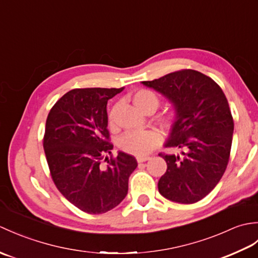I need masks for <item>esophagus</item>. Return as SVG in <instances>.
<instances>
[{
    "mask_svg": "<svg viewBox=\"0 0 258 258\" xmlns=\"http://www.w3.org/2000/svg\"><path fill=\"white\" fill-rule=\"evenodd\" d=\"M136 160H138V162L139 163H144V162H146V161H149L150 160V157L149 156H142V157H138L136 158Z\"/></svg>",
    "mask_w": 258,
    "mask_h": 258,
    "instance_id": "34e87169",
    "label": "esophagus"
}]
</instances>
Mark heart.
Listing matches in <instances>:
<instances>
[{"label":"heart","instance_id":"b5f03b06","mask_svg":"<svg viewBox=\"0 0 258 258\" xmlns=\"http://www.w3.org/2000/svg\"><path fill=\"white\" fill-rule=\"evenodd\" d=\"M132 102L143 113H153L158 106L157 96L149 90H139L132 95ZM115 122V111L108 114V124ZM162 142L161 134L156 131H131L119 140V149L135 156H144Z\"/></svg>","mask_w":258,"mask_h":258}]
</instances>
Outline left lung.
Here are the masks:
<instances>
[{"label":"left lung","mask_w":258,"mask_h":258,"mask_svg":"<svg viewBox=\"0 0 258 258\" xmlns=\"http://www.w3.org/2000/svg\"><path fill=\"white\" fill-rule=\"evenodd\" d=\"M142 83L165 96L175 109L165 147L180 154H160L167 169L158 191L172 202L193 204L211 193L227 167L234 131L227 98L215 81L194 70Z\"/></svg>","instance_id":"1"}]
</instances>
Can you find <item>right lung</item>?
<instances>
[{"label": "right lung", "instance_id": "right-lung-1", "mask_svg": "<svg viewBox=\"0 0 258 258\" xmlns=\"http://www.w3.org/2000/svg\"><path fill=\"white\" fill-rule=\"evenodd\" d=\"M120 89H75L54 104L43 139L54 184L74 206L89 214L116 207L128 190V177L138 166L135 157L111 154L106 105ZM106 161V164H103Z\"/></svg>", "mask_w": 258, "mask_h": 258}]
</instances>
